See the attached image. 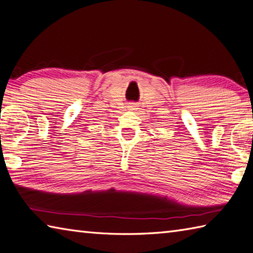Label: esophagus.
<instances>
[{
  "label": "esophagus",
  "instance_id": "34e87169",
  "mask_svg": "<svg viewBox=\"0 0 253 253\" xmlns=\"http://www.w3.org/2000/svg\"><path fill=\"white\" fill-rule=\"evenodd\" d=\"M136 109H138V106H137V104L131 103L128 105V111H136Z\"/></svg>",
  "mask_w": 253,
  "mask_h": 253
}]
</instances>
